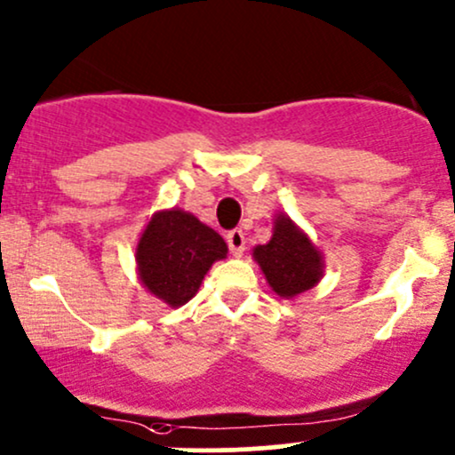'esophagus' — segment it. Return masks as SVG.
<instances>
[{
    "label": "esophagus",
    "mask_w": 455,
    "mask_h": 455,
    "mask_svg": "<svg viewBox=\"0 0 455 455\" xmlns=\"http://www.w3.org/2000/svg\"><path fill=\"white\" fill-rule=\"evenodd\" d=\"M227 243L228 251L233 252V257H242L243 251H246V237H243V233L239 231V228L227 233Z\"/></svg>",
    "instance_id": "1"
}]
</instances>
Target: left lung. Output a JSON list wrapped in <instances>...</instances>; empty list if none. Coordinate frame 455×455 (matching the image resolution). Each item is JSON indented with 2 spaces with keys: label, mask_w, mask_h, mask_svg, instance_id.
Wrapping results in <instances>:
<instances>
[{
  "label": "left lung",
  "mask_w": 455,
  "mask_h": 455,
  "mask_svg": "<svg viewBox=\"0 0 455 455\" xmlns=\"http://www.w3.org/2000/svg\"><path fill=\"white\" fill-rule=\"evenodd\" d=\"M252 257L272 291L287 300L313 289L323 276L322 252L284 213L274 220L272 239L254 248Z\"/></svg>",
  "instance_id": "obj_1"
}]
</instances>
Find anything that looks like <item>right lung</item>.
I'll use <instances>...</instances> for the list:
<instances>
[{
  "instance_id": "add662e5",
  "label": "right lung",
  "mask_w": 455,
  "mask_h": 455,
  "mask_svg": "<svg viewBox=\"0 0 455 455\" xmlns=\"http://www.w3.org/2000/svg\"><path fill=\"white\" fill-rule=\"evenodd\" d=\"M227 252V242L192 213L157 212L136 248L140 281L168 307H183L196 296L209 267Z\"/></svg>"
}]
</instances>
